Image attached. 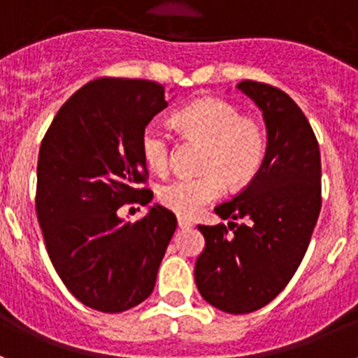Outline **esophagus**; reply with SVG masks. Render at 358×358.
I'll use <instances>...</instances> for the list:
<instances>
[{
  "label": "esophagus",
  "instance_id": "esophagus-1",
  "mask_svg": "<svg viewBox=\"0 0 358 358\" xmlns=\"http://www.w3.org/2000/svg\"><path fill=\"white\" fill-rule=\"evenodd\" d=\"M177 226L181 227V229H188V227L194 226V222H192V220H188V218H185V217H177Z\"/></svg>",
  "mask_w": 358,
  "mask_h": 358
}]
</instances>
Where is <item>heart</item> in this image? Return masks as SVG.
Here are the masks:
<instances>
[{"label": "heart", "mask_w": 358, "mask_h": 358, "mask_svg": "<svg viewBox=\"0 0 358 358\" xmlns=\"http://www.w3.org/2000/svg\"><path fill=\"white\" fill-rule=\"evenodd\" d=\"M186 136L204 143L201 176L177 177L157 188V201L182 217H195L231 186H242L258 173L267 140L256 120L240 115L233 103L218 98L199 100L176 115ZM170 134L157 122L145 125L140 152L152 172L164 173L170 164Z\"/></svg>", "instance_id": "obj_1"}]
</instances>
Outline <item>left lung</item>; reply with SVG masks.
<instances>
[{"label": "left lung", "instance_id": "8db88e82", "mask_svg": "<svg viewBox=\"0 0 358 358\" xmlns=\"http://www.w3.org/2000/svg\"><path fill=\"white\" fill-rule=\"evenodd\" d=\"M236 87L264 113L267 150L252 181L215 208L224 220L245 222L199 224L206 245L195 262V283L215 308L249 314L285 289L308 249L321 211V154L289 94L255 80Z\"/></svg>", "mask_w": 358, "mask_h": 358}]
</instances>
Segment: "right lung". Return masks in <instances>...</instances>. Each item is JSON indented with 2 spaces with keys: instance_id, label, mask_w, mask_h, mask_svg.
<instances>
[{
  "instance_id": "1",
  "label": "right lung",
  "mask_w": 358,
  "mask_h": 358,
  "mask_svg": "<svg viewBox=\"0 0 358 358\" xmlns=\"http://www.w3.org/2000/svg\"><path fill=\"white\" fill-rule=\"evenodd\" d=\"M152 80L96 78L59 109L37 161V220L50 260L69 292L90 308L118 314L145 301L177 218L150 206L123 222V204H148L140 136L169 106Z\"/></svg>"
}]
</instances>
